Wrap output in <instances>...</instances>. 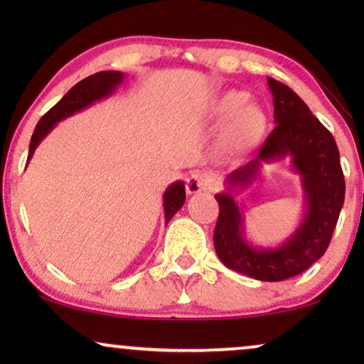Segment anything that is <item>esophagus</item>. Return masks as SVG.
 <instances>
[{"instance_id":"esophagus-1","label":"esophagus","mask_w":364,"mask_h":364,"mask_svg":"<svg viewBox=\"0 0 364 364\" xmlns=\"http://www.w3.org/2000/svg\"><path fill=\"white\" fill-rule=\"evenodd\" d=\"M213 178L212 176H208L207 172H193L188 176L187 178V183H186V188H187V193H198L202 191H207V188H212L213 186Z\"/></svg>"}]
</instances>
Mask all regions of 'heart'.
I'll list each match as a JSON object with an SVG mask.
<instances>
[{"instance_id": "1", "label": "heart", "mask_w": 364, "mask_h": 364, "mask_svg": "<svg viewBox=\"0 0 364 364\" xmlns=\"http://www.w3.org/2000/svg\"><path fill=\"white\" fill-rule=\"evenodd\" d=\"M245 101L242 92L230 91L223 94L213 107V119L225 122L220 132V149L227 156L237 157L250 152L265 132V112Z\"/></svg>"}]
</instances>
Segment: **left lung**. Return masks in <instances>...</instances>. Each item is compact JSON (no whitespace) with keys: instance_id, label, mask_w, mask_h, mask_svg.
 I'll use <instances>...</instances> for the list:
<instances>
[{"instance_id":"left-lung-1","label":"left lung","mask_w":364,"mask_h":364,"mask_svg":"<svg viewBox=\"0 0 364 364\" xmlns=\"http://www.w3.org/2000/svg\"><path fill=\"white\" fill-rule=\"evenodd\" d=\"M267 84L273 97L277 127L258 156L228 173L225 191L215 193L220 212L213 245L230 270L255 280L282 282L308 270L326 252L345 202V177L330 131L290 87L272 77ZM285 158L301 177L306 198L302 218L291 237L278 246H255L246 237L245 213L235 200V193L256 181L265 163Z\"/></svg>"}]
</instances>
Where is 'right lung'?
I'll return each mask as SVG.
<instances>
[{"label": "right lung", "instance_id": "1", "mask_svg": "<svg viewBox=\"0 0 364 364\" xmlns=\"http://www.w3.org/2000/svg\"><path fill=\"white\" fill-rule=\"evenodd\" d=\"M126 79V74L121 71H102L96 73L92 76L82 79L81 82H77L76 86H73L66 92L61 101L56 106L49 109V111L41 117V121L38 122L34 134L29 142V154H28V164L31 161L34 151H36L39 144L49 132L56 127L58 122L64 121V119L73 116L79 111L92 106L94 102L102 101L109 96H112L116 92V89L121 86ZM164 217H166V225L168 220L181 210L183 202H186V186L182 181L172 182L171 186L164 192Z\"/></svg>", "mask_w": 364, "mask_h": 364}]
</instances>
